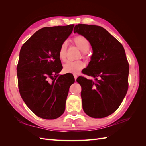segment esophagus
I'll list each match as a JSON object with an SVG mask.
<instances>
[{"label": "esophagus", "instance_id": "esophagus-1", "mask_svg": "<svg viewBox=\"0 0 146 146\" xmlns=\"http://www.w3.org/2000/svg\"><path fill=\"white\" fill-rule=\"evenodd\" d=\"M74 77L75 80H76V79H77V77H78L77 75V74H74Z\"/></svg>", "mask_w": 146, "mask_h": 146}]
</instances>
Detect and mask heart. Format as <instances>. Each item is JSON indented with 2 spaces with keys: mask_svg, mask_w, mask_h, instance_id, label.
<instances>
[{
  "mask_svg": "<svg viewBox=\"0 0 146 146\" xmlns=\"http://www.w3.org/2000/svg\"><path fill=\"white\" fill-rule=\"evenodd\" d=\"M72 42L79 49L82 50L83 56L84 57H87L88 51L91 46V43L88 39L82 35H77L72 39ZM66 52H67V44L64 42L61 44L58 54V58L61 61H64L66 60ZM85 66V63L80 60L68 61L64 65L63 70L66 73L77 74L80 72Z\"/></svg>",
  "mask_w": 146,
  "mask_h": 146,
  "instance_id": "b5f03b06",
  "label": "heart"
}]
</instances>
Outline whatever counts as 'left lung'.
Instances as JSON below:
<instances>
[{
  "label": "left lung",
  "mask_w": 146,
  "mask_h": 146,
  "mask_svg": "<svg viewBox=\"0 0 146 146\" xmlns=\"http://www.w3.org/2000/svg\"><path fill=\"white\" fill-rule=\"evenodd\" d=\"M74 32L90 41L93 54L83 74L94 77L92 81L80 76L82 86L83 109L91 117L103 118L115 112L129 88V64L120 42L98 25L77 24Z\"/></svg>",
  "instance_id": "obj_1"
}]
</instances>
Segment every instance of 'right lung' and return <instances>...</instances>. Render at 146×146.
I'll return each instance as SVG.
<instances>
[{"label":"right lung","mask_w":146,"mask_h":146,"mask_svg":"<svg viewBox=\"0 0 146 146\" xmlns=\"http://www.w3.org/2000/svg\"><path fill=\"white\" fill-rule=\"evenodd\" d=\"M74 26L42 28L21 48L17 65L19 93L31 111L41 118L55 119L64 112L69 87L75 80L58 75L63 68L58 54Z\"/></svg>","instance_id":"right-lung-1"}]
</instances>
